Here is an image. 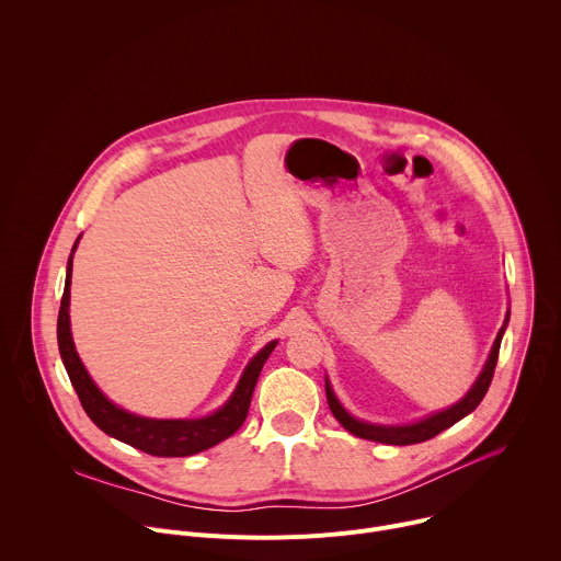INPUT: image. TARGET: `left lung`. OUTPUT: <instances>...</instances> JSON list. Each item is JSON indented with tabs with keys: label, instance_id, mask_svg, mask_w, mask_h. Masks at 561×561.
<instances>
[{
	"label": "left lung",
	"instance_id": "obj_1",
	"mask_svg": "<svg viewBox=\"0 0 561 561\" xmlns=\"http://www.w3.org/2000/svg\"><path fill=\"white\" fill-rule=\"evenodd\" d=\"M508 322V317H506ZM506 331V324L504 329H500L497 333V340L493 344V351L489 355V362L482 370V375L477 377V381L472 383V388L468 390V394L461 399V402H457L455 407L442 411V413H435L417 424H411V426H375V424H366V422H359L355 417H351L344 407L337 402V397L333 394L329 381H327V399H329V407L335 415V420L353 435L362 437V439H370V442H379V444H390V446H409V444H420V442H426V439H433L435 435H439L442 431H446L448 426L457 424L461 417H466L468 413H472L479 402H482L491 381H493V375H495V366H497V357H500V344H502V335Z\"/></svg>",
	"mask_w": 561,
	"mask_h": 561
}]
</instances>
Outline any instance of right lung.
I'll list each match as a JSON object with an SVG mask.
<instances>
[{
    "instance_id": "1",
    "label": "right lung",
    "mask_w": 561,
    "mask_h": 561,
    "mask_svg": "<svg viewBox=\"0 0 561 561\" xmlns=\"http://www.w3.org/2000/svg\"><path fill=\"white\" fill-rule=\"evenodd\" d=\"M77 247V242H75ZM72 247V251H75ZM70 275H72V255L68 260L66 271V286L61 295L59 317H57V344L59 355L66 366V373L70 377V383L82 402L87 415L111 437L139 448L154 457H188L195 453H202L226 437H230L239 426L244 424L251 397L257 383V377L264 368V362L277 346V342H271L264 346L247 366L242 379H239L232 397L226 402L224 409L217 413L204 417V420H148L130 415L102 394V390L95 386V381L89 377L82 359H79L72 337H70V319H68V301H70Z\"/></svg>"
}]
</instances>
